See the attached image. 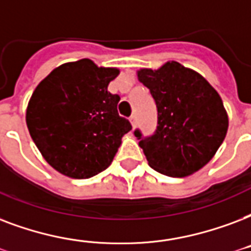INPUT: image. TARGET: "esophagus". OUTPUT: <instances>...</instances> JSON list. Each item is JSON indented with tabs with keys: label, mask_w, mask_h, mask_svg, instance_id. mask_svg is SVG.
I'll return each mask as SVG.
<instances>
[{
	"label": "esophagus",
	"mask_w": 251,
	"mask_h": 251,
	"mask_svg": "<svg viewBox=\"0 0 251 251\" xmlns=\"http://www.w3.org/2000/svg\"><path fill=\"white\" fill-rule=\"evenodd\" d=\"M130 122H131L133 129H135V126H137V120H135V116H131V117H130Z\"/></svg>",
	"instance_id": "obj_1"
}]
</instances>
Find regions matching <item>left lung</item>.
I'll return each mask as SVG.
<instances>
[{
	"label": "left lung",
	"mask_w": 251,
	"mask_h": 251,
	"mask_svg": "<svg viewBox=\"0 0 251 251\" xmlns=\"http://www.w3.org/2000/svg\"><path fill=\"white\" fill-rule=\"evenodd\" d=\"M150 89L158 108L154 135L139 139L149 166L172 177H184L201 170L226 137L229 118L215 88L196 71L177 62L158 70L137 71Z\"/></svg>",
	"instance_id": "obj_1"
}]
</instances>
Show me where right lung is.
<instances>
[{
  "instance_id": "obj_1",
  "label": "right lung",
  "mask_w": 251,
  "mask_h": 251,
  "mask_svg": "<svg viewBox=\"0 0 251 251\" xmlns=\"http://www.w3.org/2000/svg\"><path fill=\"white\" fill-rule=\"evenodd\" d=\"M120 75L91 59L64 63L32 92L26 125L46 162L62 175L88 179L108 168L131 130L118 116L120 96L108 92Z\"/></svg>"
}]
</instances>
